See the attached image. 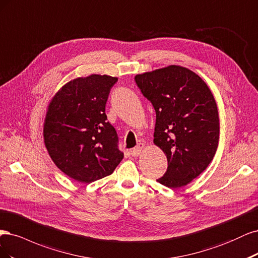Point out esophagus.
<instances>
[{"label": "esophagus", "instance_id": "obj_1", "mask_svg": "<svg viewBox=\"0 0 258 258\" xmlns=\"http://www.w3.org/2000/svg\"><path fill=\"white\" fill-rule=\"evenodd\" d=\"M144 149H145V145H144V144H139L138 146H136V147L131 151V152H132V155H133V156H138V155H140L141 152H143Z\"/></svg>", "mask_w": 258, "mask_h": 258}]
</instances>
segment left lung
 I'll use <instances>...</instances> for the list:
<instances>
[{
  "label": "left lung",
  "instance_id": "1",
  "mask_svg": "<svg viewBox=\"0 0 258 258\" xmlns=\"http://www.w3.org/2000/svg\"><path fill=\"white\" fill-rule=\"evenodd\" d=\"M136 84L156 112L153 143L167 157L168 167L157 179L178 188L190 183L213 160L220 138L218 106L206 82L179 65L135 76Z\"/></svg>",
  "mask_w": 258,
  "mask_h": 258
}]
</instances>
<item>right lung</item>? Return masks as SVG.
<instances>
[{"label":"right lung","instance_id":"1","mask_svg":"<svg viewBox=\"0 0 258 258\" xmlns=\"http://www.w3.org/2000/svg\"><path fill=\"white\" fill-rule=\"evenodd\" d=\"M117 77L92 74L65 84L51 98L44 121V143L52 162L82 183L109 176L123 160L117 132L105 107Z\"/></svg>","mask_w":258,"mask_h":258}]
</instances>
